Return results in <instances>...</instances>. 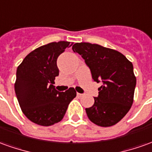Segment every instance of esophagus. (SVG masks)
Instances as JSON below:
<instances>
[{
  "label": "esophagus",
  "mask_w": 152,
  "mask_h": 152,
  "mask_svg": "<svg viewBox=\"0 0 152 152\" xmlns=\"http://www.w3.org/2000/svg\"><path fill=\"white\" fill-rule=\"evenodd\" d=\"M77 96H78V97H82V96H83L84 94H80V93H77Z\"/></svg>",
  "instance_id": "34e87169"
}]
</instances>
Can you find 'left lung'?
Masks as SVG:
<instances>
[{
	"instance_id": "8db88e82",
	"label": "left lung",
	"mask_w": 152,
	"mask_h": 152,
	"mask_svg": "<svg viewBox=\"0 0 152 152\" xmlns=\"http://www.w3.org/2000/svg\"><path fill=\"white\" fill-rule=\"evenodd\" d=\"M72 50L85 60L94 81L102 82L94 104L86 109L89 119L101 127L116 124L133 103L137 80L132 62L119 52L98 44L76 43Z\"/></svg>"
}]
</instances>
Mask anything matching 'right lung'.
Segmentation results:
<instances>
[{
  "label": "right lung",
  "mask_w": 152,
  "mask_h": 152,
  "mask_svg": "<svg viewBox=\"0 0 152 152\" xmlns=\"http://www.w3.org/2000/svg\"><path fill=\"white\" fill-rule=\"evenodd\" d=\"M72 43L53 42L28 53L17 68L15 91L21 109L33 123L51 126L63 118L70 102L76 96L71 87L57 91L53 84L59 75L57 60Z\"/></svg>",
  "instance_id": "right-lung-1"
}]
</instances>
